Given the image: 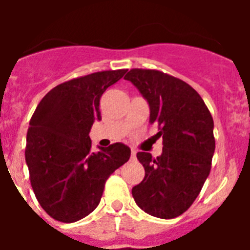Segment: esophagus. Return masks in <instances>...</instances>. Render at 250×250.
Here are the masks:
<instances>
[{
    "instance_id": "obj_1",
    "label": "esophagus",
    "mask_w": 250,
    "mask_h": 250,
    "mask_svg": "<svg viewBox=\"0 0 250 250\" xmlns=\"http://www.w3.org/2000/svg\"><path fill=\"white\" fill-rule=\"evenodd\" d=\"M136 158V151L134 149H131V160H135Z\"/></svg>"
}]
</instances>
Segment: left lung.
Segmentation results:
<instances>
[{
	"instance_id": "left-lung-1",
	"label": "left lung",
	"mask_w": 250,
	"mask_h": 250,
	"mask_svg": "<svg viewBox=\"0 0 250 250\" xmlns=\"http://www.w3.org/2000/svg\"><path fill=\"white\" fill-rule=\"evenodd\" d=\"M150 106V124L163 136V154H136L145 178L132 188L135 203L161 219L182 215L199 195L215 150L214 121L189 83L158 70L132 68L125 76Z\"/></svg>"
}]
</instances>
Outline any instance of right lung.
I'll list each match as a JSON object with an SVG mask.
<instances>
[{"label": "right lung", "mask_w": 250, "mask_h": 250, "mask_svg": "<svg viewBox=\"0 0 250 250\" xmlns=\"http://www.w3.org/2000/svg\"><path fill=\"white\" fill-rule=\"evenodd\" d=\"M127 70L100 71L60 83L30 120L25 158L31 187L54 219L74 223L100 203L106 180L130 158L121 143L91 151L89 132L101 120L100 99Z\"/></svg>", "instance_id": "right-lung-1"}]
</instances>
